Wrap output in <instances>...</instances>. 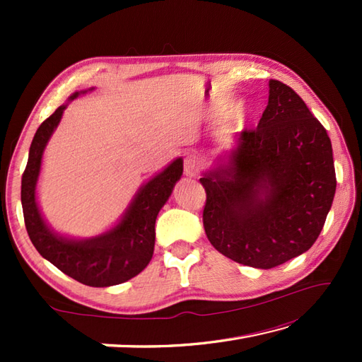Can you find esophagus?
Segmentation results:
<instances>
[{"label": "esophagus", "instance_id": "34e87169", "mask_svg": "<svg viewBox=\"0 0 362 362\" xmlns=\"http://www.w3.org/2000/svg\"><path fill=\"white\" fill-rule=\"evenodd\" d=\"M204 166V160L196 156V153H191L185 158V163H183V169H185V174L189 177H194L199 174Z\"/></svg>", "mask_w": 362, "mask_h": 362}]
</instances>
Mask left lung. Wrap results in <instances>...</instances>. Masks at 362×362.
<instances>
[{
  "instance_id": "obj_1",
  "label": "left lung",
  "mask_w": 362,
  "mask_h": 362,
  "mask_svg": "<svg viewBox=\"0 0 362 362\" xmlns=\"http://www.w3.org/2000/svg\"><path fill=\"white\" fill-rule=\"evenodd\" d=\"M201 183L213 247L245 266H280L308 250L325 224L336 191L332 141L303 99L271 79L257 129L243 130L227 163Z\"/></svg>"
}]
</instances>
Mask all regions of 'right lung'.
<instances>
[{
	"mask_svg": "<svg viewBox=\"0 0 362 362\" xmlns=\"http://www.w3.org/2000/svg\"><path fill=\"white\" fill-rule=\"evenodd\" d=\"M82 93V91H81ZM76 91L70 99L78 98ZM66 105H60L37 129L29 158L21 177V205L28 235L34 247L71 279L95 288L124 283L149 264L156 244V219L183 173V160L171 165L143 185L124 216L109 232L90 240H70L46 226L38 210L35 187L40 174L45 146L62 118Z\"/></svg>",
	"mask_w": 362,
	"mask_h": 362,
	"instance_id": "right-lung-1",
	"label": "right lung"
}]
</instances>
